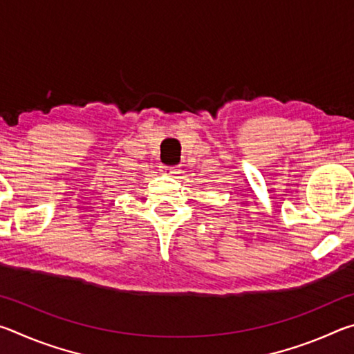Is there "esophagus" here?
<instances>
[{
    "label": "esophagus",
    "instance_id": "1",
    "mask_svg": "<svg viewBox=\"0 0 354 354\" xmlns=\"http://www.w3.org/2000/svg\"><path fill=\"white\" fill-rule=\"evenodd\" d=\"M179 167L178 165H160V171L165 173V175H175L178 173Z\"/></svg>",
    "mask_w": 354,
    "mask_h": 354
}]
</instances>
